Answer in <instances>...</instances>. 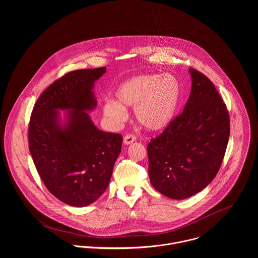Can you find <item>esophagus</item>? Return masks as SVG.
Returning <instances> with one entry per match:
<instances>
[{"mask_svg":"<svg viewBox=\"0 0 258 258\" xmlns=\"http://www.w3.org/2000/svg\"><path fill=\"white\" fill-rule=\"evenodd\" d=\"M135 141H136V137H135L134 135H132V134H127V135L124 137V140H123V142H124L125 145H130V144H132V143L135 142Z\"/></svg>","mask_w":258,"mask_h":258,"instance_id":"obj_1","label":"esophagus"}]
</instances>
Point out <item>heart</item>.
<instances>
[{
	"label": "heart",
	"mask_w": 258,
	"mask_h": 258,
	"mask_svg": "<svg viewBox=\"0 0 258 258\" xmlns=\"http://www.w3.org/2000/svg\"><path fill=\"white\" fill-rule=\"evenodd\" d=\"M116 100L103 104V114L114 125L127 119L134 107L136 121L149 131H161L173 121L181 97V84L173 74H144L124 81L115 92Z\"/></svg>",
	"instance_id": "1"
}]
</instances>
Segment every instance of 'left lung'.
Listing matches in <instances>:
<instances>
[{
  "label": "left lung",
  "mask_w": 258,
  "mask_h": 258,
  "mask_svg": "<svg viewBox=\"0 0 258 258\" xmlns=\"http://www.w3.org/2000/svg\"><path fill=\"white\" fill-rule=\"evenodd\" d=\"M188 72L184 110L147 147L150 182L173 200L189 198L215 179L229 137V116L217 88L206 75Z\"/></svg>",
  "instance_id": "1"
}]
</instances>
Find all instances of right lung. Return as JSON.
Instances as JSON below:
<instances>
[{
	"instance_id": "obj_1",
	"label": "right lung",
	"mask_w": 258,
	"mask_h": 258,
	"mask_svg": "<svg viewBox=\"0 0 258 258\" xmlns=\"http://www.w3.org/2000/svg\"><path fill=\"white\" fill-rule=\"evenodd\" d=\"M105 73L99 68L66 74L40 94L31 116L29 147L37 173L72 207H86L105 191L121 152L122 136L99 130L88 114L97 105L94 83Z\"/></svg>"
}]
</instances>
